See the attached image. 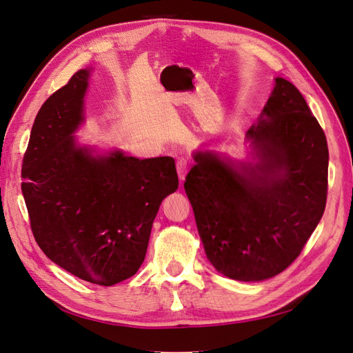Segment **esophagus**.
I'll list each match as a JSON object with an SVG mask.
<instances>
[{"label": "esophagus", "instance_id": "obj_1", "mask_svg": "<svg viewBox=\"0 0 353 353\" xmlns=\"http://www.w3.org/2000/svg\"><path fill=\"white\" fill-rule=\"evenodd\" d=\"M176 171H178V176H179V182L185 181V175L188 172V159L187 158H181L176 162Z\"/></svg>", "mask_w": 353, "mask_h": 353}]
</instances>
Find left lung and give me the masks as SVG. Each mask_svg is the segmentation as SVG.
<instances>
[{"mask_svg":"<svg viewBox=\"0 0 353 353\" xmlns=\"http://www.w3.org/2000/svg\"><path fill=\"white\" fill-rule=\"evenodd\" d=\"M259 162L236 168L196 152L184 188L208 261L237 281H262L299 258L327 199L326 136L284 78L248 132Z\"/></svg>","mask_w":353,"mask_h":353,"instance_id":"obj_1","label":"left lung"}]
</instances>
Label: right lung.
Here are the masks:
<instances>
[{
    "label": "right lung",
    "instance_id": "1",
    "mask_svg": "<svg viewBox=\"0 0 353 353\" xmlns=\"http://www.w3.org/2000/svg\"><path fill=\"white\" fill-rule=\"evenodd\" d=\"M88 70L79 69L39 110L21 169L30 228L45 255L72 275L110 287L143 263L166 195L178 190L171 157L95 158L75 146Z\"/></svg>",
    "mask_w": 353,
    "mask_h": 353
}]
</instances>
